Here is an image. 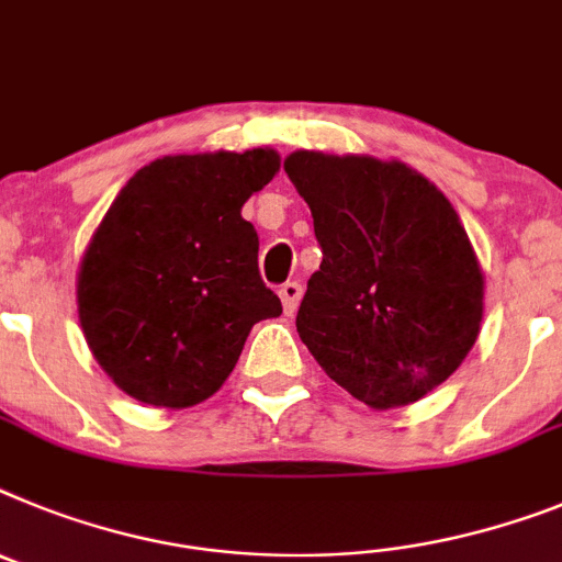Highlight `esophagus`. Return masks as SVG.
<instances>
[{"instance_id":"34e87169","label":"esophagus","mask_w":562,"mask_h":562,"mask_svg":"<svg viewBox=\"0 0 562 562\" xmlns=\"http://www.w3.org/2000/svg\"><path fill=\"white\" fill-rule=\"evenodd\" d=\"M301 284L299 281H286L284 286H281V290H278V295H281V304H284V313L286 315H292L295 313V310H299V304H301Z\"/></svg>"}]
</instances>
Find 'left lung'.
<instances>
[{
	"label": "left lung",
	"mask_w": 562,
	"mask_h": 562,
	"mask_svg": "<svg viewBox=\"0 0 562 562\" xmlns=\"http://www.w3.org/2000/svg\"><path fill=\"white\" fill-rule=\"evenodd\" d=\"M284 170L324 252L295 318L306 349L369 409L438 390L477 340L486 290L452 201L397 158L295 150Z\"/></svg>",
	"instance_id": "1"
}]
</instances>
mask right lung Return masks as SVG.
I'll use <instances>...</instances> for the list:
<instances>
[{
	"label": "right lung",
	"instance_id": "add662e5",
	"mask_svg": "<svg viewBox=\"0 0 562 562\" xmlns=\"http://www.w3.org/2000/svg\"><path fill=\"white\" fill-rule=\"evenodd\" d=\"M281 167L272 147L161 156L122 187L76 276L99 367L142 404L187 409L222 390L249 329L281 315L258 272L244 201Z\"/></svg>",
	"mask_w": 562,
	"mask_h": 562
}]
</instances>
